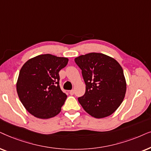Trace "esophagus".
Listing matches in <instances>:
<instances>
[{"mask_svg":"<svg viewBox=\"0 0 151 151\" xmlns=\"http://www.w3.org/2000/svg\"><path fill=\"white\" fill-rule=\"evenodd\" d=\"M69 93L71 94V95H73V94H74V90H70V91H69Z\"/></svg>","mask_w":151,"mask_h":151,"instance_id":"34e87169","label":"esophagus"}]
</instances>
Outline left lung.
<instances>
[{
	"label": "left lung",
	"mask_w": 151,
	"mask_h": 151,
	"mask_svg": "<svg viewBox=\"0 0 151 151\" xmlns=\"http://www.w3.org/2000/svg\"><path fill=\"white\" fill-rule=\"evenodd\" d=\"M81 70L86 92L78 101L86 112L101 119L110 115L123 101L126 82L120 64L101 53L86 54L74 59Z\"/></svg>",
	"instance_id": "8db88e82"
}]
</instances>
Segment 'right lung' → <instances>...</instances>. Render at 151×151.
<instances>
[{"instance_id": "1", "label": "right lung", "mask_w": 151, "mask_h": 151, "mask_svg": "<svg viewBox=\"0 0 151 151\" xmlns=\"http://www.w3.org/2000/svg\"><path fill=\"white\" fill-rule=\"evenodd\" d=\"M68 59L46 54L28 60L20 70L18 95L25 109L39 119H50L61 112L67 95L59 86V72Z\"/></svg>"}]
</instances>
